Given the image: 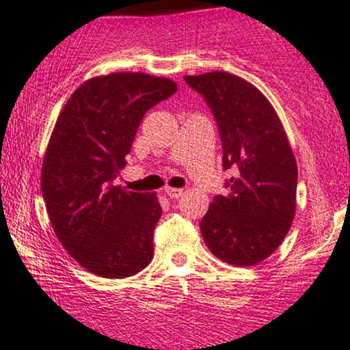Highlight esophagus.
<instances>
[{"label": "esophagus", "instance_id": "34e87169", "mask_svg": "<svg viewBox=\"0 0 350 350\" xmlns=\"http://www.w3.org/2000/svg\"><path fill=\"white\" fill-rule=\"evenodd\" d=\"M165 193H167V196H170V198H180V196L183 195V190H182V188L167 187L165 188Z\"/></svg>", "mask_w": 350, "mask_h": 350}]
</instances>
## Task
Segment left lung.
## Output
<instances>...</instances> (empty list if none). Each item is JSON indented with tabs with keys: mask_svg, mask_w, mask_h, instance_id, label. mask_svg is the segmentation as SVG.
<instances>
[{
	"mask_svg": "<svg viewBox=\"0 0 350 350\" xmlns=\"http://www.w3.org/2000/svg\"><path fill=\"white\" fill-rule=\"evenodd\" d=\"M208 103L223 144L228 195H216L200 228L211 254L236 267L272 256L290 231L298 168L273 106L254 85L228 72L185 77Z\"/></svg>",
	"mask_w": 350,
	"mask_h": 350,
	"instance_id": "1",
	"label": "left lung"
}]
</instances>
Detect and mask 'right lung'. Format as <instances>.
Returning a JSON list of instances; mask_svg holds the SVG:
<instances>
[{
	"label": "right lung",
	"instance_id": "1",
	"mask_svg": "<svg viewBox=\"0 0 350 350\" xmlns=\"http://www.w3.org/2000/svg\"><path fill=\"white\" fill-rule=\"evenodd\" d=\"M175 92V81L146 73L94 77L77 88L57 119L40 187L55 236L88 272L126 278L154 257L162 215L157 195L113 182L144 114Z\"/></svg>",
	"mask_w": 350,
	"mask_h": 350
}]
</instances>
